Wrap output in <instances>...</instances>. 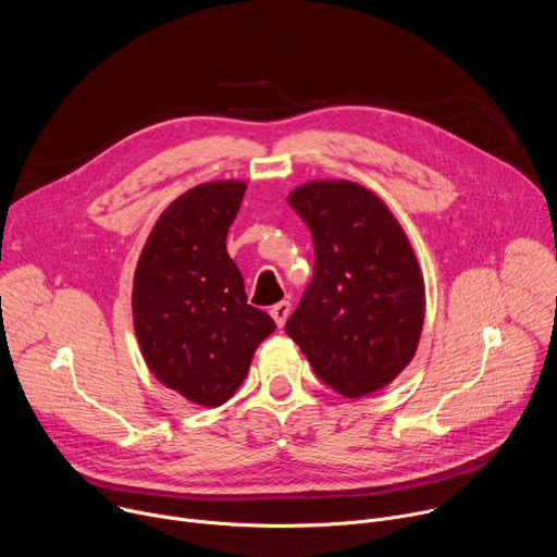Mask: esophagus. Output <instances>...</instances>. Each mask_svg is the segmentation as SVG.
<instances>
[{
    "mask_svg": "<svg viewBox=\"0 0 557 557\" xmlns=\"http://www.w3.org/2000/svg\"><path fill=\"white\" fill-rule=\"evenodd\" d=\"M288 314H290V301H280V304H275L273 308H271V317L275 320V324L282 329L284 324H286V320H288Z\"/></svg>",
    "mask_w": 557,
    "mask_h": 557,
    "instance_id": "esophagus-1",
    "label": "esophagus"
}]
</instances>
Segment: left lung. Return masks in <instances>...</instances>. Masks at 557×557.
<instances>
[{"instance_id": "left-lung-1", "label": "left lung", "mask_w": 557, "mask_h": 557, "mask_svg": "<svg viewBox=\"0 0 557 557\" xmlns=\"http://www.w3.org/2000/svg\"><path fill=\"white\" fill-rule=\"evenodd\" d=\"M314 243V273L286 333L314 374L348 399L399 376L414 359L425 282L387 205L352 181H310L288 194Z\"/></svg>"}]
</instances>
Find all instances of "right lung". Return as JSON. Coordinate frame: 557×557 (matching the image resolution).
<instances>
[{"label": "right lung", "mask_w": 557, "mask_h": 557, "mask_svg": "<svg viewBox=\"0 0 557 557\" xmlns=\"http://www.w3.org/2000/svg\"><path fill=\"white\" fill-rule=\"evenodd\" d=\"M245 191V181H211L178 196L149 231L134 271V331L149 372L205 408L231 399L275 331L264 310L247 304L224 245Z\"/></svg>", "instance_id": "1"}]
</instances>
